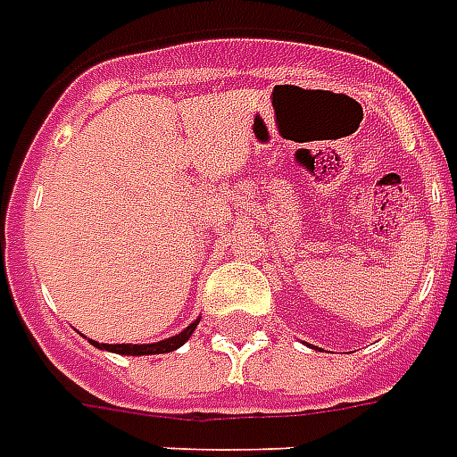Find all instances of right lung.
Instances as JSON below:
<instances>
[{"mask_svg":"<svg viewBox=\"0 0 457 457\" xmlns=\"http://www.w3.org/2000/svg\"><path fill=\"white\" fill-rule=\"evenodd\" d=\"M197 322H200V318H197L195 322H190L183 332H178V335H173V337H168V339H161V342H154V345H98V342H94V339H91V345L98 346V349H105V352H115V354H127V356L168 354V352H173V349H178V346H183L185 342L190 339V335L195 332V328H197Z\"/></svg>","mask_w":457,"mask_h":457,"instance_id":"1","label":"right lung"}]
</instances>
